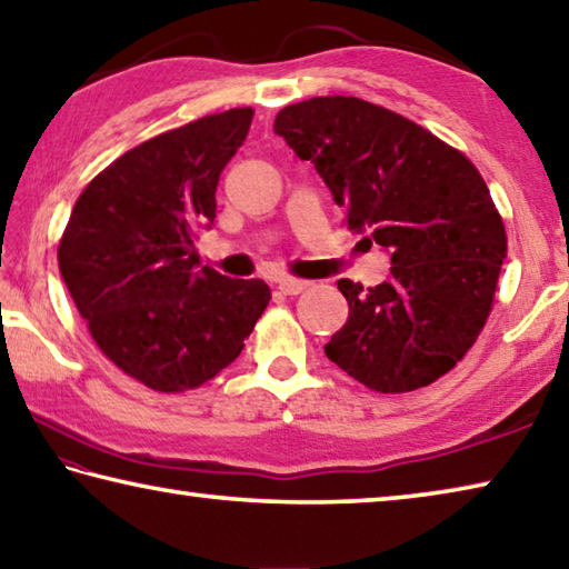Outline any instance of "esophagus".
I'll list each match as a JSON object with an SVG mask.
<instances>
[{
    "label": "esophagus",
    "instance_id": "esophagus-1",
    "mask_svg": "<svg viewBox=\"0 0 569 569\" xmlns=\"http://www.w3.org/2000/svg\"><path fill=\"white\" fill-rule=\"evenodd\" d=\"M311 286L308 281H301V278H278V291L286 296H298L303 293L306 288Z\"/></svg>",
    "mask_w": 569,
    "mask_h": 569
}]
</instances>
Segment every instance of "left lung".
Listing matches in <instances>:
<instances>
[{
  "instance_id": "1",
  "label": "left lung",
  "mask_w": 569,
  "mask_h": 569,
  "mask_svg": "<svg viewBox=\"0 0 569 569\" xmlns=\"http://www.w3.org/2000/svg\"><path fill=\"white\" fill-rule=\"evenodd\" d=\"M273 130L311 160L343 223L391 253L389 281H339L349 321L326 356L381 393L445 377L485 329L507 256L475 162L403 114L343 94L288 104Z\"/></svg>"
}]
</instances>
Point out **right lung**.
Here are the masks:
<instances>
[{"instance_id": "1", "label": "right lung", "mask_w": 569, "mask_h": 569, "mask_svg": "<svg viewBox=\"0 0 569 569\" xmlns=\"http://www.w3.org/2000/svg\"><path fill=\"white\" fill-rule=\"evenodd\" d=\"M253 120L233 108L120 156L80 192L57 248L98 349L152 391L198 389L238 359L271 288L198 266L220 172Z\"/></svg>"}]
</instances>
